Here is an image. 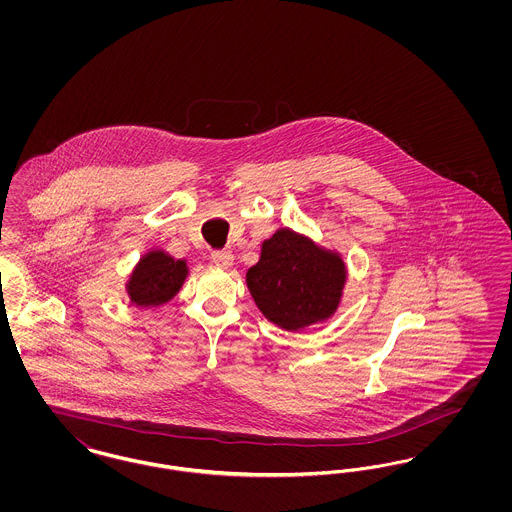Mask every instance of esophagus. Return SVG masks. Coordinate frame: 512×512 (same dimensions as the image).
<instances>
[{"label": "esophagus", "instance_id": "1", "mask_svg": "<svg viewBox=\"0 0 512 512\" xmlns=\"http://www.w3.org/2000/svg\"><path fill=\"white\" fill-rule=\"evenodd\" d=\"M211 261L217 265V267L230 268L234 263V255L226 249H217L211 253Z\"/></svg>", "mask_w": 512, "mask_h": 512}]
</instances>
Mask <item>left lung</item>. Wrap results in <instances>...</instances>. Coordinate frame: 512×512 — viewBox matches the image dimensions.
<instances>
[{"label": "left lung", "mask_w": 512, "mask_h": 512, "mask_svg": "<svg viewBox=\"0 0 512 512\" xmlns=\"http://www.w3.org/2000/svg\"><path fill=\"white\" fill-rule=\"evenodd\" d=\"M345 284L340 257L292 230H278L247 270V288L263 315L280 328L299 330L330 317Z\"/></svg>", "instance_id": "1"}]
</instances>
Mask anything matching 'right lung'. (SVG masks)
<instances>
[{
	"label": "right lung",
	"instance_id": "obj_1",
	"mask_svg": "<svg viewBox=\"0 0 512 512\" xmlns=\"http://www.w3.org/2000/svg\"><path fill=\"white\" fill-rule=\"evenodd\" d=\"M186 263L174 261L163 251H151L134 270L128 293L136 305H161L167 303L180 290L186 278Z\"/></svg>",
	"mask_w": 512,
	"mask_h": 512
}]
</instances>
